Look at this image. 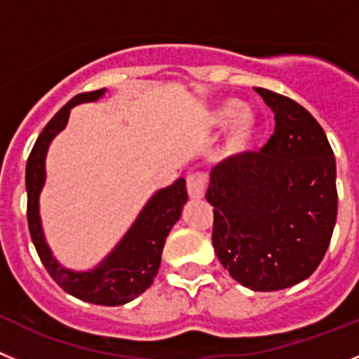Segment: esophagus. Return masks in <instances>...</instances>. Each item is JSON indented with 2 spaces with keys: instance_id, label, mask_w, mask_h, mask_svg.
<instances>
[{
  "instance_id": "obj_1",
  "label": "esophagus",
  "mask_w": 359,
  "mask_h": 359,
  "mask_svg": "<svg viewBox=\"0 0 359 359\" xmlns=\"http://www.w3.org/2000/svg\"><path fill=\"white\" fill-rule=\"evenodd\" d=\"M205 193V177L202 173H191L187 177V195L193 200L203 198Z\"/></svg>"
}]
</instances>
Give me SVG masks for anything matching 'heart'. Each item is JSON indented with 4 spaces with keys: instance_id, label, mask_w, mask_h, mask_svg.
I'll return each instance as SVG.
<instances>
[{
    "instance_id": "obj_1",
    "label": "heart",
    "mask_w": 359,
    "mask_h": 359,
    "mask_svg": "<svg viewBox=\"0 0 359 359\" xmlns=\"http://www.w3.org/2000/svg\"><path fill=\"white\" fill-rule=\"evenodd\" d=\"M229 124L225 135V154L243 156L254 144L259 132V118L250 107L241 105L238 100H224L216 103L209 112V125L212 128H224Z\"/></svg>"
}]
</instances>
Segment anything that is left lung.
<instances>
[{
    "mask_svg": "<svg viewBox=\"0 0 359 359\" xmlns=\"http://www.w3.org/2000/svg\"><path fill=\"white\" fill-rule=\"evenodd\" d=\"M276 114L259 154L211 170L212 247L231 277L254 292L308 279L324 259L337 224V163L324 128L293 100L256 87Z\"/></svg>",
    "mask_w": 359,
    "mask_h": 359,
    "instance_id": "8db88e82",
    "label": "left lung"
}]
</instances>
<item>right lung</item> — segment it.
Segmentation results:
<instances>
[{
	"instance_id": "obj_1",
	"label": "right lung",
	"mask_w": 359,
	"mask_h": 359,
	"mask_svg": "<svg viewBox=\"0 0 359 359\" xmlns=\"http://www.w3.org/2000/svg\"><path fill=\"white\" fill-rule=\"evenodd\" d=\"M105 93L107 89H98L71 98L35 141L27 163L28 229L44 268L64 292L91 304L123 306L147 292L159 272L166 238L187 202L186 180L179 179L154 193L114 248L89 270H73L59 263L48 245L41 219V193L46 184V156L51 141L66 128L71 109L80 103L98 102Z\"/></svg>"
}]
</instances>
